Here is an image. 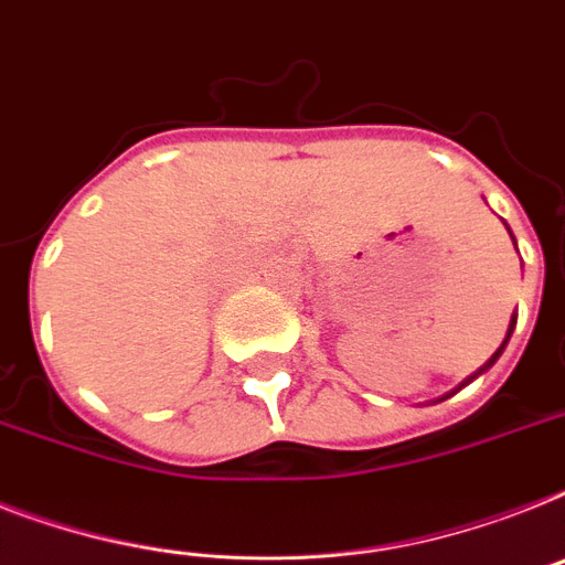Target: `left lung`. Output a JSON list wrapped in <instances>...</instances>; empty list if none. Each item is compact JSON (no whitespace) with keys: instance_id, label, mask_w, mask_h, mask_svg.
<instances>
[{"instance_id":"obj_1","label":"left lung","mask_w":565,"mask_h":565,"mask_svg":"<svg viewBox=\"0 0 565 565\" xmlns=\"http://www.w3.org/2000/svg\"><path fill=\"white\" fill-rule=\"evenodd\" d=\"M513 324H516V316H513V319H511V328H508V337H505V342H502V348H499L497 354L490 356V360H488V365H484V369H490V365H493V362H497V360H499V354H502V351H505V345H508V339H511V333H513ZM484 369H481V371H484ZM481 371H479V374H481ZM473 377H476V374H473ZM473 377H470V380H473ZM470 380H467V383H470Z\"/></svg>"}]
</instances>
